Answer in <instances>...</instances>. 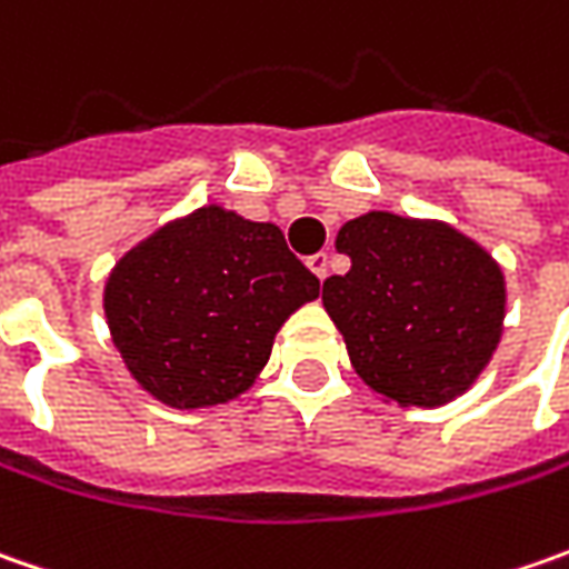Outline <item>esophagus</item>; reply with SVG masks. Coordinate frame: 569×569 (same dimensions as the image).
I'll return each instance as SVG.
<instances>
[{
    "label": "esophagus",
    "mask_w": 569,
    "mask_h": 569,
    "mask_svg": "<svg viewBox=\"0 0 569 569\" xmlns=\"http://www.w3.org/2000/svg\"><path fill=\"white\" fill-rule=\"evenodd\" d=\"M307 266H310V269H313V274H317L319 281H322V278L329 274V252H313V256L307 259Z\"/></svg>",
    "instance_id": "1"
}]
</instances>
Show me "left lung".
<instances>
[{"label": "left lung", "mask_w": 569, "mask_h": 569, "mask_svg": "<svg viewBox=\"0 0 569 569\" xmlns=\"http://www.w3.org/2000/svg\"><path fill=\"white\" fill-rule=\"evenodd\" d=\"M336 250L351 269L322 284V303L370 389L399 405H443L491 361L503 322V274L459 230L370 211Z\"/></svg>", "instance_id": "obj_1"}]
</instances>
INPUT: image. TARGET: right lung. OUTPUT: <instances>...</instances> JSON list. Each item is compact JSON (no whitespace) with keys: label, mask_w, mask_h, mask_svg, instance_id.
Here are the masks:
<instances>
[{"label":"right lung","mask_w":569,"mask_h":569,"mask_svg":"<svg viewBox=\"0 0 569 569\" xmlns=\"http://www.w3.org/2000/svg\"><path fill=\"white\" fill-rule=\"evenodd\" d=\"M317 295L274 224L208 206L126 252L103 310L132 377L161 402L199 408L250 389L281 322Z\"/></svg>","instance_id":"right-lung-1"}]
</instances>
